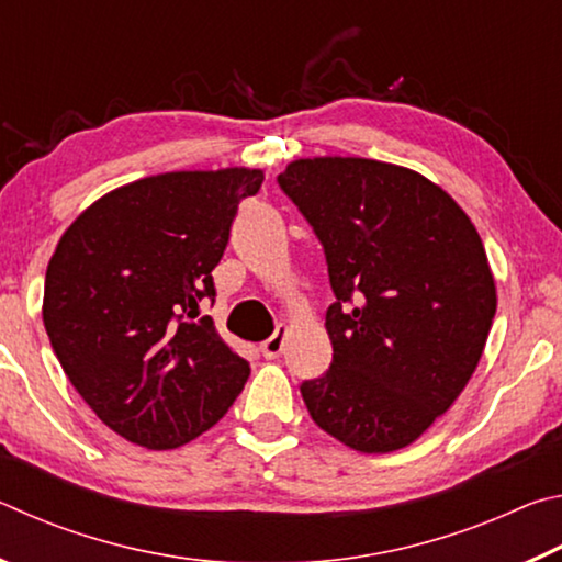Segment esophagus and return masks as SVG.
I'll use <instances>...</instances> for the list:
<instances>
[{
    "mask_svg": "<svg viewBox=\"0 0 562 562\" xmlns=\"http://www.w3.org/2000/svg\"><path fill=\"white\" fill-rule=\"evenodd\" d=\"M284 337H288V327L280 325L278 329H274V335L270 339L262 341V347H260L262 357L265 359H278L284 351Z\"/></svg>",
    "mask_w": 562,
    "mask_h": 562,
    "instance_id": "34e87169",
    "label": "esophagus"
}]
</instances>
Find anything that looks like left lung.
Instances as JSON below:
<instances>
[{
    "instance_id": "8db88e82",
    "label": "left lung",
    "mask_w": 562,
    "mask_h": 562,
    "mask_svg": "<svg viewBox=\"0 0 562 562\" xmlns=\"http://www.w3.org/2000/svg\"><path fill=\"white\" fill-rule=\"evenodd\" d=\"M312 225L337 302L331 364L300 392L322 431L361 453L416 441L469 384L496 317L473 223L414 170L302 158L278 176Z\"/></svg>"
}]
</instances>
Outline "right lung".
<instances>
[{"label": "right lung", "mask_w": 562, "mask_h": 562, "mask_svg": "<svg viewBox=\"0 0 562 562\" xmlns=\"http://www.w3.org/2000/svg\"><path fill=\"white\" fill-rule=\"evenodd\" d=\"M262 170L140 178L87 207L44 280V327L76 392L111 431L146 449L183 446L221 422L250 364L213 319V270Z\"/></svg>", "instance_id": "obj_1"}]
</instances>
